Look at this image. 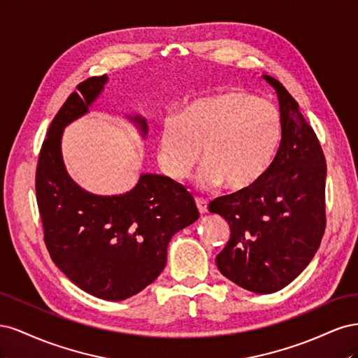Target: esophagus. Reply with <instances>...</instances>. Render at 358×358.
Returning <instances> with one entry per match:
<instances>
[{"instance_id": "esophagus-1", "label": "esophagus", "mask_w": 358, "mask_h": 358, "mask_svg": "<svg viewBox=\"0 0 358 358\" xmlns=\"http://www.w3.org/2000/svg\"><path fill=\"white\" fill-rule=\"evenodd\" d=\"M196 204H197V208H199L200 213H206V212H208V200L197 197V199H196Z\"/></svg>"}]
</instances>
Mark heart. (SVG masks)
Listing matches in <instances>:
<instances>
[{"label": "heart", "mask_w": 358, "mask_h": 358, "mask_svg": "<svg viewBox=\"0 0 358 358\" xmlns=\"http://www.w3.org/2000/svg\"><path fill=\"white\" fill-rule=\"evenodd\" d=\"M282 138V116L268 100L245 91L203 96L161 128L158 161L173 180L187 179L201 159L204 185L242 189L262 178Z\"/></svg>", "instance_id": "obj_1"}]
</instances>
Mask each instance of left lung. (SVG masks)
Segmentation results:
<instances>
[{
  "label": "left lung",
  "mask_w": 358,
  "mask_h": 358,
  "mask_svg": "<svg viewBox=\"0 0 358 358\" xmlns=\"http://www.w3.org/2000/svg\"><path fill=\"white\" fill-rule=\"evenodd\" d=\"M282 138L264 175L252 185L209 203L230 225L216 255L220 272L239 287L270 294L294 280L318 251L326 230V157L297 101L272 76Z\"/></svg>",
  "instance_id": "1"
}]
</instances>
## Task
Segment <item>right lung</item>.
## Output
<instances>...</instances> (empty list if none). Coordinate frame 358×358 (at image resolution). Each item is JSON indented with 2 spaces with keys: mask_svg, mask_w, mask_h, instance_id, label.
<instances>
[{
  "mask_svg": "<svg viewBox=\"0 0 358 358\" xmlns=\"http://www.w3.org/2000/svg\"><path fill=\"white\" fill-rule=\"evenodd\" d=\"M106 82V74L80 82L53 117L40 149L36 196L53 263L91 296L119 301L159 276L171 236L197 221L199 209L180 183L161 175H142L131 191L112 197L86 192L67 175L62 129L88 112ZM134 122L145 136V119Z\"/></svg>",
  "mask_w": 358,
  "mask_h": 358,
  "instance_id": "right-lung-1",
  "label": "right lung"
}]
</instances>
